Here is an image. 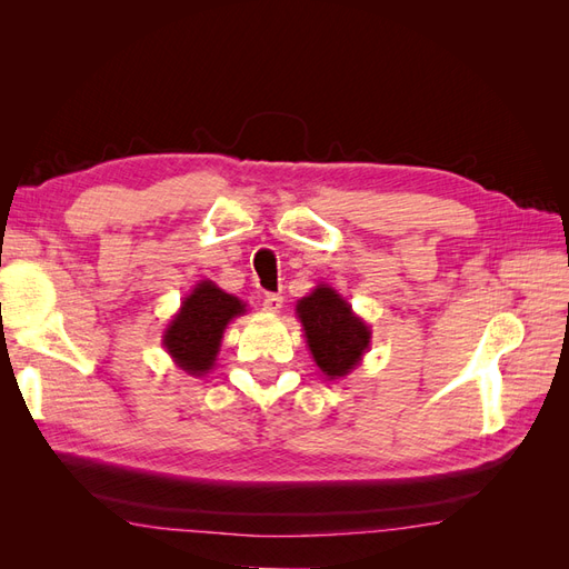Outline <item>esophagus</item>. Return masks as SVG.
Here are the masks:
<instances>
[{"mask_svg":"<svg viewBox=\"0 0 569 569\" xmlns=\"http://www.w3.org/2000/svg\"><path fill=\"white\" fill-rule=\"evenodd\" d=\"M263 308H266L268 313H280L282 297H280V295H266V297H263Z\"/></svg>","mask_w":569,"mask_h":569,"instance_id":"esophagus-1","label":"esophagus"}]
</instances>
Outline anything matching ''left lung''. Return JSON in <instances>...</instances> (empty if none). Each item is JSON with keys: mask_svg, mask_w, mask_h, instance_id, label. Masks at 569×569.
Masks as SVG:
<instances>
[{"mask_svg": "<svg viewBox=\"0 0 569 569\" xmlns=\"http://www.w3.org/2000/svg\"><path fill=\"white\" fill-rule=\"evenodd\" d=\"M308 349L327 380L349 375L370 349V327L332 287L318 284L297 303Z\"/></svg>", "mask_w": 569, "mask_h": 569, "instance_id": "8db88e82", "label": "left lung"}]
</instances>
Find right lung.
<instances>
[{
  "label": "right lung",
  "instance_id": "obj_1",
  "mask_svg": "<svg viewBox=\"0 0 569 569\" xmlns=\"http://www.w3.org/2000/svg\"><path fill=\"white\" fill-rule=\"evenodd\" d=\"M247 303L222 291L211 280L199 282L184 297L180 311L163 332V347L184 372L201 377L216 366L222 332L232 318L242 316Z\"/></svg>",
  "mask_w": 569,
  "mask_h": 569
}]
</instances>
